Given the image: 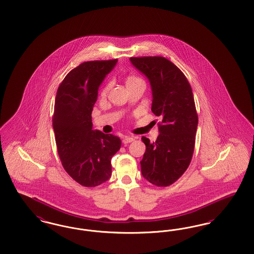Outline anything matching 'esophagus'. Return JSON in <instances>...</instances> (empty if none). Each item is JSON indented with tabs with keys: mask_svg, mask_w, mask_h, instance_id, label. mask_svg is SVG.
Returning <instances> with one entry per match:
<instances>
[{
	"mask_svg": "<svg viewBox=\"0 0 254 254\" xmlns=\"http://www.w3.org/2000/svg\"><path fill=\"white\" fill-rule=\"evenodd\" d=\"M134 141V139L132 138V137H128V136H126L124 139H123V143H125V144H127V143H129V142H133Z\"/></svg>",
	"mask_w": 254,
	"mask_h": 254,
	"instance_id": "34e87169",
	"label": "esophagus"
}]
</instances>
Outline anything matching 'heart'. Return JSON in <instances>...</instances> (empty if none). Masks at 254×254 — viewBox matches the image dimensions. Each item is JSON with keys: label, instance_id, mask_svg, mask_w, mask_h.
Returning a JSON list of instances; mask_svg holds the SVG:
<instances>
[{"label": "heart", "instance_id": "1", "mask_svg": "<svg viewBox=\"0 0 254 254\" xmlns=\"http://www.w3.org/2000/svg\"><path fill=\"white\" fill-rule=\"evenodd\" d=\"M139 81H142V80L141 78H139L138 76H135V75H129V76H127L126 83H127V85H129V84H132V83H135V82ZM110 89H111V83H108V84H107V85L102 89L101 92H100V96H101L102 98H104V97H106V96L108 95Z\"/></svg>", "mask_w": 254, "mask_h": 254}]
</instances>
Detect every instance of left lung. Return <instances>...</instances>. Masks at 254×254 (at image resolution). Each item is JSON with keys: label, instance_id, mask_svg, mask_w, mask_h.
Returning a JSON list of instances; mask_svg holds the SVG:
<instances>
[{"label": "left lung", "instance_id": "8db88e82", "mask_svg": "<svg viewBox=\"0 0 254 254\" xmlns=\"http://www.w3.org/2000/svg\"><path fill=\"white\" fill-rule=\"evenodd\" d=\"M129 60L150 82L151 111L162 119L155 142L142 137L146 147L141 161L142 177L156 186H169L183 176L193 157L198 117L192 88L183 71L165 58Z\"/></svg>", "mask_w": 254, "mask_h": 254}]
</instances>
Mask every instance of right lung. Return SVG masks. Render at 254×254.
I'll list each match as a JSON object with an SVG mask.
<instances>
[{
  "label": "right lung",
  "mask_w": 254,
  "mask_h": 254,
  "mask_svg": "<svg viewBox=\"0 0 254 254\" xmlns=\"http://www.w3.org/2000/svg\"><path fill=\"white\" fill-rule=\"evenodd\" d=\"M117 63L83 62L61 82L55 101L53 128L61 163L85 187H95L112 175V158L121 147L119 137L92 130L91 112L98 89Z\"/></svg>",
  "instance_id": "1"
}]
</instances>
